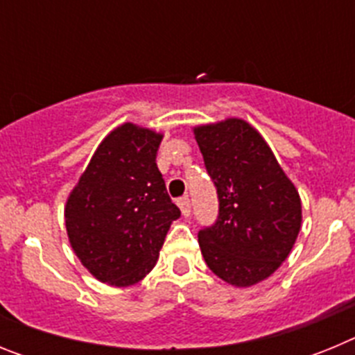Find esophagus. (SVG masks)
I'll return each mask as SVG.
<instances>
[{
  "mask_svg": "<svg viewBox=\"0 0 355 355\" xmlns=\"http://www.w3.org/2000/svg\"><path fill=\"white\" fill-rule=\"evenodd\" d=\"M178 206H180L183 216H190V208H192V205H190V199H188V197H181V199L178 200Z\"/></svg>",
  "mask_w": 355,
  "mask_h": 355,
  "instance_id": "34e87169",
  "label": "esophagus"
}]
</instances>
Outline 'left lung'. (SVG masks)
I'll list each match as a JSON object with an SVG mask.
<instances>
[{"instance_id": "8db88e82", "label": "left lung", "mask_w": 355, "mask_h": 355, "mask_svg": "<svg viewBox=\"0 0 355 355\" xmlns=\"http://www.w3.org/2000/svg\"><path fill=\"white\" fill-rule=\"evenodd\" d=\"M218 193V218L199 231L215 275L236 288L261 283L288 258L302 224L295 184L256 128L225 119L193 128Z\"/></svg>"}]
</instances>
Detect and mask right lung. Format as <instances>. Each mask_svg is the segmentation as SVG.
Here are the masks:
<instances>
[{
  "label": "right lung",
  "mask_w": 355,
  "mask_h": 355,
  "mask_svg": "<svg viewBox=\"0 0 355 355\" xmlns=\"http://www.w3.org/2000/svg\"><path fill=\"white\" fill-rule=\"evenodd\" d=\"M163 135L126 122L99 144L65 202V227L81 265L101 283L131 286L155 268L180 208L156 153Z\"/></svg>",
  "instance_id": "obj_1"
}]
</instances>
